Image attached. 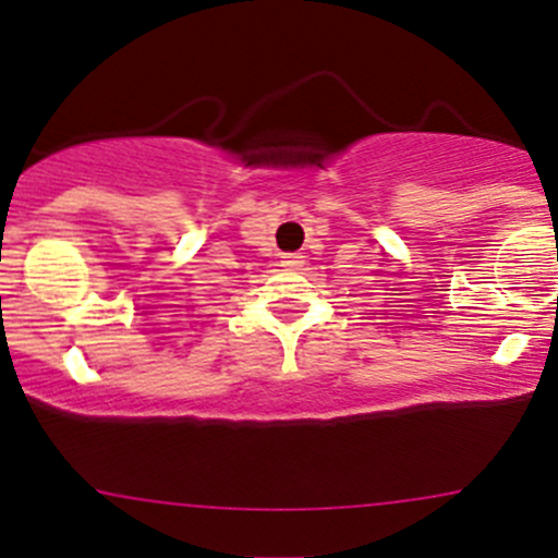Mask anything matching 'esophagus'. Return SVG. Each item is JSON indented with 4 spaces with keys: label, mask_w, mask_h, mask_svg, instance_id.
<instances>
[{
    "label": "esophagus",
    "mask_w": 558,
    "mask_h": 558,
    "mask_svg": "<svg viewBox=\"0 0 558 558\" xmlns=\"http://www.w3.org/2000/svg\"><path fill=\"white\" fill-rule=\"evenodd\" d=\"M280 264H283L286 269H300L302 264H305V256H302V253H283V256H280Z\"/></svg>",
    "instance_id": "esophagus-1"
}]
</instances>
